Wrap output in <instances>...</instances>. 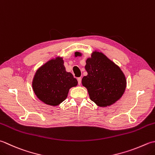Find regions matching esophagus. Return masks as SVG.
Wrapping results in <instances>:
<instances>
[{"instance_id":"1","label":"esophagus","mask_w":155,"mask_h":155,"mask_svg":"<svg viewBox=\"0 0 155 155\" xmlns=\"http://www.w3.org/2000/svg\"><path fill=\"white\" fill-rule=\"evenodd\" d=\"M77 81H78V84L80 85V84H81V77L78 78H77Z\"/></svg>"}]
</instances>
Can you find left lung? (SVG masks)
Here are the masks:
<instances>
[{"mask_svg":"<svg viewBox=\"0 0 155 155\" xmlns=\"http://www.w3.org/2000/svg\"><path fill=\"white\" fill-rule=\"evenodd\" d=\"M75 52V56H81ZM87 76L82 79L91 101L107 107L117 101L124 93L126 80L122 71L104 54L95 51L86 61Z\"/></svg>","mask_w":155,"mask_h":155,"instance_id":"left-lung-1","label":"left lung"}]
</instances>
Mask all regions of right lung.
Returning a JSON list of instances; mask_svg holds the SVG:
<instances>
[{"mask_svg": "<svg viewBox=\"0 0 155 155\" xmlns=\"http://www.w3.org/2000/svg\"><path fill=\"white\" fill-rule=\"evenodd\" d=\"M77 80L66 71L62 58L51 60L39 68L33 81V89L41 101L58 105L67 97L70 88L77 86Z\"/></svg>", "mask_w": 155, "mask_h": 155, "instance_id": "right-lung-1", "label": "right lung"}]
</instances>
